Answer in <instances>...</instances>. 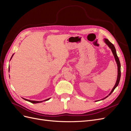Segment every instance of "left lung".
<instances>
[{
    "instance_id": "obj_1",
    "label": "left lung",
    "mask_w": 131,
    "mask_h": 131,
    "mask_svg": "<svg viewBox=\"0 0 131 131\" xmlns=\"http://www.w3.org/2000/svg\"><path fill=\"white\" fill-rule=\"evenodd\" d=\"M104 41L105 42V43H106V44L109 47V48L111 49V50H112V52H113V53L114 54V58H115V61H116V62L117 63V80H116V84H115V85L113 89H112V91H111L110 93L109 94L108 96H107L104 98L102 99V100H104V99H105L106 98L108 97L109 96H110V95L112 93V92H113L114 90L115 89V88L118 86V84H119L120 78H121V65H120V61H119V59H118V57L117 56L116 52V49H115V46H114V45L112 43H111L108 40V39H104Z\"/></svg>"
}]
</instances>
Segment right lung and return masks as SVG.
<instances>
[{"label": "right lung", "instance_id": "1", "mask_svg": "<svg viewBox=\"0 0 131 131\" xmlns=\"http://www.w3.org/2000/svg\"><path fill=\"white\" fill-rule=\"evenodd\" d=\"M13 55H14V54H13V56H12V57H11V59L12 58V57H13ZM23 99H24L25 100H26V101H28V102H31V103H41V102H43V101H48V100H50V98H48V99H46V100H44V101H30V100H27V99H25V98H23Z\"/></svg>", "mask_w": 131, "mask_h": 131}]
</instances>
